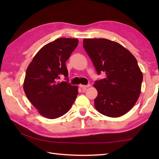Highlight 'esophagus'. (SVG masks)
I'll list each match as a JSON object with an SVG mask.
<instances>
[{
	"instance_id": "1",
	"label": "esophagus",
	"mask_w": 159,
	"mask_h": 159,
	"mask_svg": "<svg viewBox=\"0 0 159 159\" xmlns=\"http://www.w3.org/2000/svg\"><path fill=\"white\" fill-rule=\"evenodd\" d=\"M90 86H91L90 84H89V85H79V87H80V88H82L83 89H86L87 87H89Z\"/></svg>"
}]
</instances>
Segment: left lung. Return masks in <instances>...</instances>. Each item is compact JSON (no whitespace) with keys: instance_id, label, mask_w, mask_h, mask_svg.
Wrapping results in <instances>:
<instances>
[{"instance_id":"1","label":"left lung","mask_w":159,"mask_h":159,"mask_svg":"<svg viewBox=\"0 0 159 159\" xmlns=\"http://www.w3.org/2000/svg\"><path fill=\"white\" fill-rule=\"evenodd\" d=\"M83 47L98 74H106L93 85L98 90L96 110L111 117L126 114L137 101L143 80L135 57L120 43L107 39H85Z\"/></svg>"}]
</instances>
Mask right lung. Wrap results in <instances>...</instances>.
<instances>
[{
  "instance_id": "1",
  "label": "right lung",
  "mask_w": 159,
  "mask_h": 159,
  "mask_svg": "<svg viewBox=\"0 0 159 159\" xmlns=\"http://www.w3.org/2000/svg\"><path fill=\"white\" fill-rule=\"evenodd\" d=\"M79 43L77 39L61 38L43 46L26 72L24 91L42 116L55 119L66 114L78 95V87L68 83L66 66ZM67 82L58 83L61 75Z\"/></svg>"
}]
</instances>
